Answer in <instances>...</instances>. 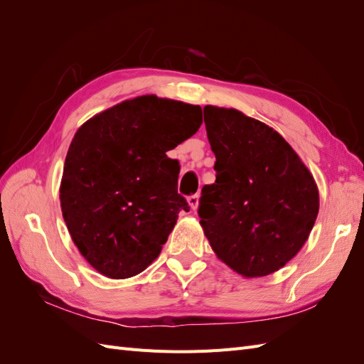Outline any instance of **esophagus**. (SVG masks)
Segmentation results:
<instances>
[{
  "instance_id": "obj_1",
  "label": "esophagus",
  "mask_w": 364,
  "mask_h": 364,
  "mask_svg": "<svg viewBox=\"0 0 364 364\" xmlns=\"http://www.w3.org/2000/svg\"><path fill=\"white\" fill-rule=\"evenodd\" d=\"M188 203H190V206L194 209H197V206H199V194H193V196H190L188 197Z\"/></svg>"
}]
</instances>
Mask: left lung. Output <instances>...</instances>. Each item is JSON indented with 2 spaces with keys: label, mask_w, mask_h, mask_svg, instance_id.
Wrapping results in <instances>:
<instances>
[{
  "label": "left lung",
  "mask_w": 364,
  "mask_h": 364,
  "mask_svg": "<svg viewBox=\"0 0 364 364\" xmlns=\"http://www.w3.org/2000/svg\"><path fill=\"white\" fill-rule=\"evenodd\" d=\"M215 182L205 185L199 217L215 255L246 278L284 267L310 235L318 213L311 173L277 130L237 109L205 106Z\"/></svg>",
  "instance_id": "left-lung-1"
}]
</instances>
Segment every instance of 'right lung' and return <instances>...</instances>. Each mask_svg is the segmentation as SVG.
<instances>
[{
  "label": "right lung",
  "instance_id": "right-lung-1",
  "mask_svg": "<svg viewBox=\"0 0 364 364\" xmlns=\"http://www.w3.org/2000/svg\"><path fill=\"white\" fill-rule=\"evenodd\" d=\"M202 109L142 95L92 117L65 159L60 206L85 259L112 279L147 269L190 211L178 193L181 165L165 153L193 136Z\"/></svg>",
  "mask_w": 364,
  "mask_h": 364
}]
</instances>
